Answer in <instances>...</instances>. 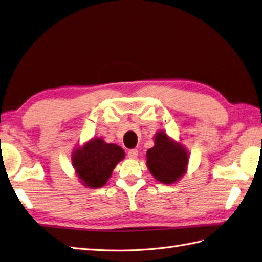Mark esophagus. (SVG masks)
<instances>
[{
  "mask_svg": "<svg viewBox=\"0 0 262 262\" xmlns=\"http://www.w3.org/2000/svg\"><path fill=\"white\" fill-rule=\"evenodd\" d=\"M127 156H128L130 159H135L138 156V150L137 149H130V150H128V152H127Z\"/></svg>",
  "mask_w": 262,
  "mask_h": 262,
  "instance_id": "1",
  "label": "esophagus"
}]
</instances>
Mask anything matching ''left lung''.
Segmentation results:
<instances>
[{
	"label": "left lung",
	"instance_id": "obj_1",
	"mask_svg": "<svg viewBox=\"0 0 262 262\" xmlns=\"http://www.w3.org/2000/svg\"><path fill=\"white\" fill-rule=\"evenodd\" d=\"M147 168L156 180L173 184L184 176L189 163V152L179 141L163 130L155 135V146L147 150Z\"/></svg>",
	"mask_w": 262,
	"mask_h": 262
}]
</instances>
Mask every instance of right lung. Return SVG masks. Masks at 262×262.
<instances>
[{"mask_svg":"<svg viewBox=\"0 0 262 262\" xmlns=\"http://www.w3.org/2000/svg\"><path fill=\"white\" fill-rule=\"evenodd\" d=\"M124 158L122 147L92 138L74 149L71 162L80 182L85 188L98 189L106 184L116 164Z\"/></svg>","mask_w":262,"mask_h":262,"instance_id":"right-lung-1","label":"right lung"}]
</instances>
